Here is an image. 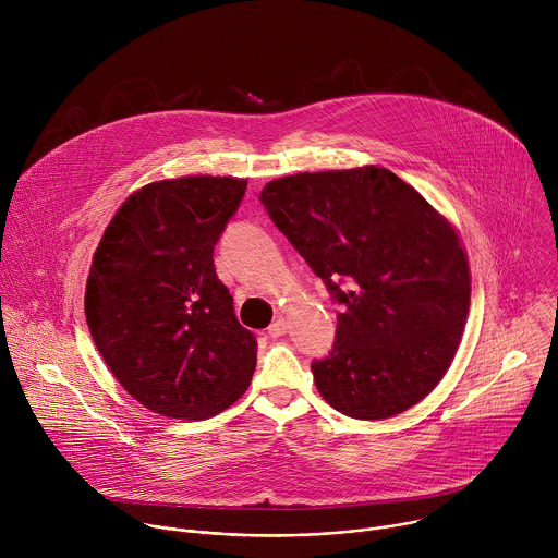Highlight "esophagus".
Here are the masks:
<instances>
[{
	"label": "esophagus",
	"mask_w": 558,
	"mask_h": 558,
	"mask_svg": "<svg viewBox=\"0 0 558 558\" xmlns=\"http://www.w3.org/2000/svg\"><path fill=\"white\" fill-rule=\"evenodd\" d=\"M287 329H289V325H287L284 317H278L276 323H271V327L267 329V333H269V338H280V336L287 333Z\"/></svg>",
	"instance_id": "esophagus-1"
}]
</instances>
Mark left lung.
Instances as JSON below:
<instances>
[{"instance_id":"obj_1","label":"left lung","mask_w":558,"mask_h":558,"mask_svg":"<svg viewBox=\"0 0 558 558\" xmlns=\"http://www.w3.org/2000/svg\"><path fill=\"white\" fill-rule=\"evenodd\" d=\"M260 201L342 304L331 353L311 364L325 402L353 420L422 402L452 364L470 308L468 256L448 218L375 166L282 177Z\"/></svg>"}]
</instances>
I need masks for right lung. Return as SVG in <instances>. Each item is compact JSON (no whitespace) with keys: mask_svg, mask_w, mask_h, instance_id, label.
<instances>
[{"mask_svg":"<svg viewBox=\"0 0 558 558\" xmlns=\"http://www.w3.org/2000/svg\"><path fill=\"white\" fill-rule=\"evenodd\" d=\"M245 179L183 177L125 198L86 284L90 336L119 384L151 413L207 420L241 397L258 342L235 320L214 245Z\"/></svg>","mask_w":558,"mask_h":558,"instance_id":"add662e5","label":"right lung"}]
</instances>
